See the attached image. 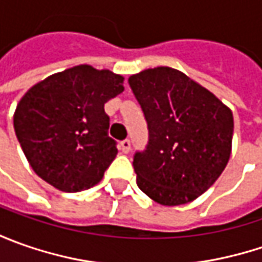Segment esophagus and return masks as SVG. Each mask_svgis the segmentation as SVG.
I'll use <instances>...</instances> for the list:
<instances>
[{"mask_svg": "<svg viewBox=\"0 0 262 262\" xmlns=\"http://www.w3.org/2000/svg\"><path fill=\"white\" fill-rule=\"evenodd\" d=\"M119 148H121V151L122 153H129V150H131V141L129 140H124V141H121V144H119Z\"/></svg>", "mask_w": 262, "mask_h": 262, "instance_id": "obj_1", "label": "esophagus"}]
</instances>
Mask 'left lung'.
Listing matches in <instances>:
<instances>
[{
    "label": "left lung",
    "mask_w": 262,
    "mask_h": 262,
    "mask_svg": "<svg viewBox=\"0 0 262 262\" xmlns=\"http://www.w3.org/2000/svg\"><path fill=\"white\" fill-rule=\"evenodd\" d=\"M148 128L134 155L137 185L162 206H181L204 194L225 170L233 115L206 87L170 67L128 78Z\"/></svg>",
    "instance_id": "obj_1"
}]
</instances>
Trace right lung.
<instances>
[{
	"mask_svg": "<svg viewBox=\"0 0 262 262\" xmlns=\"http://www.w3.org/2000/svg\"><path fill=\"white\" fill-rule=\"evenodd\" d=\"M122 83V76L84 64L26 92L15 107L14 131L36 175L64 192L102 181L118 153L107 136L105 103L124 92Z\"/></svg>",
	"mask_w": 262,
	"mask_h": 262,
	"instance_id": "1",
	"label": "right lung"
}]
</instances>
